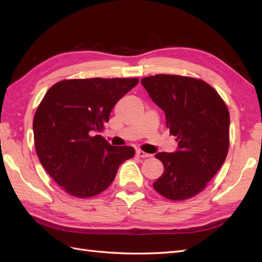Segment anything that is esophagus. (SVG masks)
<instances>
[{"label": "esophagus", "mask_w": 262, "mask_h": 262, "mask_svg": "<svg viewBox=\"0 0 262 262\" xmlns=\"http://www.w3.org/2000/svg\"><path fill=\"white\" fill-rule=\"evenodd\" d=\"M136 155H137V157H140V158H149V157H151V154L143 152V151H141V149H137Z\"/></svg>", "instance_id": "obj_1"}]
</instances>
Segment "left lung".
Here are the masks:
<instances>
[{"label": "left lung", "mask_w": 262, "mask_h": 262, "mask_svg": "<svg viewBox=\"0 0 262 262\" xmlns=\"http://www.w3.org/2000/svg\"><path fill=\"white\" fill-rule=\"evenodd\" d=\"M141 82L164 111L166 127L178 142L177 151L155 154L164 172L153 187L171 200L196 196L221 169L229 151L226 104L209 84L192 77L158 74Z\"/></svg>", "instance_id": "left-lung-1"}]
</instances>
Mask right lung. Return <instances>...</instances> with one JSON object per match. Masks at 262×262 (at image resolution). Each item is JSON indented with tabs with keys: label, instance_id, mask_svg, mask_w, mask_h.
Returning <instances> with one entry per match:
<instances>
[{
	"label": "right lung",
	"instance_id": "1",
	"mask_svg": "<svg viewBox=\"0 0 262 262\" xmlns=\"http://www.w3.org/2000/svg\"><path fill=\"white\" fill-rule=\"evenodd\" d=\"M137 79L65 80L46 92L33 118L41 165L71 196L88 198L105 190L132 146H113L99 135L115 104Z\"/></svg>",
	"mask_w": 262,
	"mask_h": 262
}]
</instances>
